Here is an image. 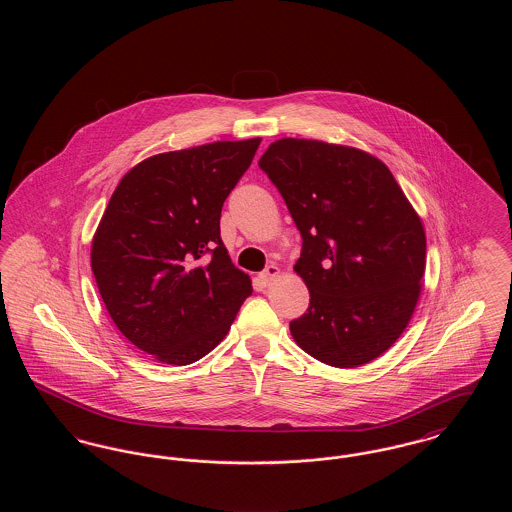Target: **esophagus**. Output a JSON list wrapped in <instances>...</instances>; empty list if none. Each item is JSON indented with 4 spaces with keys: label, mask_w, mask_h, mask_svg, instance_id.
Instances as JSON below:
<instances>
[{
    "label": "esophagus",
    "mask_w": 512,
    "mask_h": 512,
    "mask_svg": "<svg viewBox=\"0 0 512 512\" xmlns=\"http://www.w3.org/2000/svg\"><path fill=\"white\" fill-rule=\"evenodd\" d=\"M278 274H280V268L276 267V265H268V267L261 272V280H263V284L270 286V284L274 282V278H278Z\"/></svg>",
    "instance_id": "1"
}]
</instances>
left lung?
Instances as JSON below:
<instances>
[{
  "label": "left lung",
  "mask_w": 512,
  "mask_h": 512,
  "mask_svg": "<svg viewBox=\"0 0 512 512\" xmlns=\"http://www.w3.org/2000/svg\"><path fill=\"white\" fill-rule=\"evenodd\" d=\"M259 167L303 238L293 270L311 301L290 322L293 340L336 368L374 361L403 334L420 297L422 220L390 169L357 147L282 138Z\"/></svg>",
  "instance_id": "left-lung-1"
}]
</instances>
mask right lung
I'll use <instances>...</instances> for the list:
<instances>
[{"instance_id":"add662e5","label":"right lung","mask_w":512,"mask_h":512,"mask_svg":"<svg viewBox=\"0 0 512 512\" xmlns=\"http://www.w3.org/2000/svg\"><path fill=\"white\" fill-rule=\"evenodd\" d=\"M261 138L153 155L122 176L92 240V270L122 336L192 365L228 334L249 276L220 240V211Z\"/></svg>"}]
</instances>
